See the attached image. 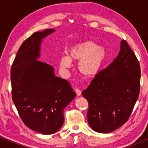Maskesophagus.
Wrapping results in <instances>:
<instances>
[{
	"label": "esophagus",
	"instance_id": "34e87169",
	"mask_svg": "<svg viewBox=\"0 0 148 148\" xmlns=\"http://www.w3.org/2000/svg\"><path fill=\"white\" fill-rule=\"evenodd\" d=\"M75 92H76V95H77V96H80L81 95V91L79 89H78V88H76Z\"/></svg>",
	"mask_w": 148,
	"mask_h": 148
}]
</instances>
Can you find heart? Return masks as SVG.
I'll list each match as a JSON object with an SVG mask.
<instances>
[{
  "label": "heart",
  "mask_w": 148,
  "mask_h": 148,
  "mask_svg": "<svg viewBox=\"0 0 148 148\" xmlns=\"http://www.w3.org/2000/svg\"><path fill=\"white\" fill-rule=\"evenodd\" d=\"M106 56L105 49L92 41L76 44L69 50L68 56L60 58V66L63 69L69 68L72 60H79L78 70L85 76H92L98 73Z\"/></svg>",
  "instance_id": "b5f03b06"
}]
</instances>
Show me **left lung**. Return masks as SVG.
I'll return each mask as SVG.
<instances>
[{"label": "left lung", "instance_id": "1", "mask_svg": "<svg viewBox=\"0 0 148 148\" xmlns=\"http://www.w3.org/2000/svg\"><path fill=\"white\" fill-rule=\"evenodd\" d=\"M140 67L125 40L108 67L95 75L82 92L89 107L90 127L99 133H110L128 120L140 92Z\"/></svg>", "mask_w": 148, "mask_h": 148}]
</instances>
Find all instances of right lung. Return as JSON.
<instances>
[{"label": "right lung", "instance_id": "add662e5", "mask_svg": "<svg viewBox=\"0 0 148 148\" xmlns=\"http://www.w3.org/2000/svg\"><path fill=\"white\" fill-rule=\"evenodd\" d=\"M55 30L35 32L27 38L11 68L12 97L19 116L28 128L43 134L60 130L63 109L76 97L68 81L55 76L52 66L37 60L42 40Z\"/></svg>", "mask_w": 148, "mask_h": 148}]
</instances>
